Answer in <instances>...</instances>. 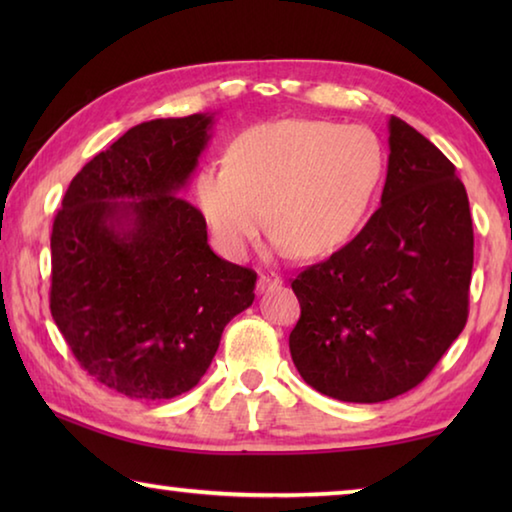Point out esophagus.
I'll list each match as a JSON object with an SVG mask.
<instances>
[{
    "mask_svg": "<svg viewBox=\"0 0 512 512\" xmlns=\"http://www.w3.org/2000/svg\"><path fill=\"white\" fill-rule=\"evenodd\" d=\"M277 287H282V277H277L275 273L259 275V280H257V293H266V291L277 289Z\"/></svg>",
    "mask_w": 512,
    "mask_h": 512,
    "instance_id": "esophagus-1",
    "label": "esophagus"
}]
</instances>
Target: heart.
I'll list each match as a JSON object with an SVG mask.
<instances>
[{
    "mask_svg": "<svg viewBox=\"0 0 512 512\" xmlns=\"http://www.w3.org/2000/svg\"><path fill=\"white\" fill-rule=\"evenodd\" d=\"M384 171L386 149L366 126L277 119L241 133L225 167L198 171L194 194L228 257L248 253L264 216L275 255L320 257L361 228Z\"/></svg>",
    "mask_w": 512,
    "mask_h": 512,
    "instance_id": "b5f03b06",
    "label": "heart"
}]
</instances>
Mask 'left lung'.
Wrapping results in <instances>:
<instances>
[{"instance_id":"obj_1","label":"left lung","mask_w":512,"mask_h":512,"mask_svg":"<svg viewBox=\"0 0 512 512\" xmlns=\"http://www.w3.org/2000/svg\"><path fill=\"white\" fill-rule=\"evenodd\" d=\"M388 151L379 210L291 282L302 309L291 359L311 388L341 402L411 391L467 320L474 232L456 167L395 115Z\"/></svg>"}]
</instances>
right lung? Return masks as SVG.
Listing matches in <instances>:
<instances>
[{"mask_svg": "<svg viewBox=\"0 0 512 512\" xmlns=\"http://www.w3.org/2000/svg\"><path fill=\"white\" fill-rule=\"evenodd\" d=\"M216 112L151 119L94 155L51 230V316L81 368L131 400L201 381L257 275L214 253L180 198Z\"/></svg>", "mask_w": 512, "mask_h": 512, "instance_id": "add662e5", "label": "right lung"}]
</instances>
